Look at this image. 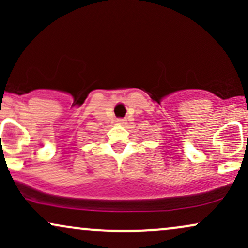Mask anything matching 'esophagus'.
<instances>
[{
  "mask_svg": "<svg viewBox=\"0 0 248 248\" xmlns=\"http://www.w3.org/2000/svg\"><path fill=\"white\" fill-rule=\"evenodd\" d=\"M126 122H127V120L126 119H118V120H116V124H126Z\"/></svg>",
  "mask_w": 248,
  "mask_h": 248,
  "instance_id": "1",
  "label": "esophagus"
}]
</instances>
